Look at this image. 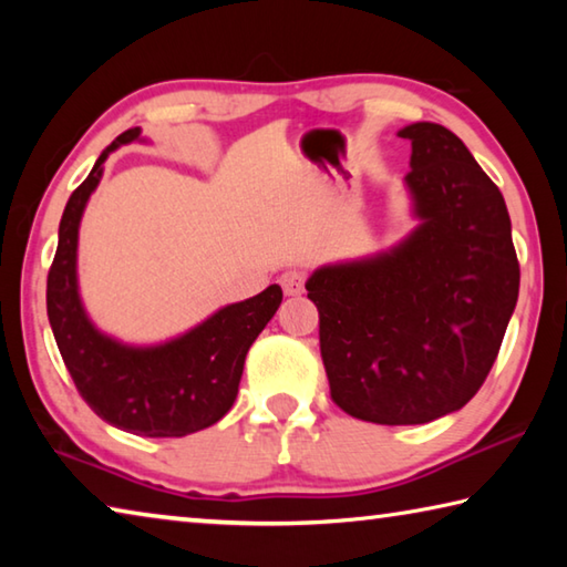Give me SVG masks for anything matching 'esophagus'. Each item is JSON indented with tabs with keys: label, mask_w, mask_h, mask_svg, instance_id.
<instances>
[{
	"label": "esophagus",
	"mask_w": 567,
	"mask_h": 567,
	"mask_svg": "<svg viewBox=\"0 0 567 567\" xmlns=\"http://www.w3.org/2000/svg\"><path fill=\"white\" fill-rule=\"evenodd\" d=\"M305 280H307V277L300 270H287V272L280 275L282 290H285V295H290V297L305 292Z\"/></svg>",
	"instance_id": "esophagus-1"
}]
</instances>
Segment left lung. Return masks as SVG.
I'll return each mask as SVG.
<instances>
[{"label":"left lung","mask_w":567,"mask_h":567,"mask_svg":"<svg viewBox=\"0 0 567 567\" xmlns=\"http://www.w3.org/2000/svg\"><path fill=\"white\" fill-rule=\"evenodd\" d=\"M408 187L422 225L375 260L307 280L330 398L378 425H422L483 388L517 302L511 215L457 134L417 122Z\"/></svg>","instance_id":"left-lung-1"}]
</instances>
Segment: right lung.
Listing matches in <instances>:
<instances>
[{
	"instance_id": "add662e5",
	"label": "right lung",
	"mask_w": 567,
	"mask_h": 567,
	"mask_svg": "<svg viewBox=\"0 0 567 567\" xmlns=\"http://www.w3.org/2000/svg\"><path fill=\"white\" fill-rule=\"evenodd\" d=\"M137 137L140 127L122 132L72 192L47 275V315L76 392L102 420L142 437H185L215 425L233 408L249 344L272 320L282 290L270 285L245 302L223 307L159 348H127L92 328L76 295V233L102 177V162Z\"/></svg>"
}]
</instances>
